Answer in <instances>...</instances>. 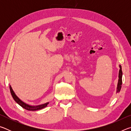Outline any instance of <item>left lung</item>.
<instances>
[{
    "mask_svg": "<svg viewBox=\"0 0 131 131\" xmlns=\"http://www.w3.org/2000/svg\"><path fill=\"white\" fill-rule=\"evenodd\" d=\"M119 68L120 69L119 70V74H118V84H117V91L116 92L118 93L120 91L121 88V85H122V76H123V72H122L121 69V66L119 65Z\"/></svg>",
    "mask_w": 131,
    "mask_h": 131,
    "instance_id": "left-lung-1",
    "label": "left lung"
}]
</instances>
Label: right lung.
Here are the masks:
<instances>
[{
  "instance_id": "1",
  "label": "right lung",
  "mask_w": 131,
  "mask_h": 131,
  "mask_svg": "<svg viewBox=\"0 0 131 131\" xmlns=\"http://www.w3.org/2000/svg\"><path fill=\"white\" fill-rule=\"evenodd\" d=\"M10 90L11 94H12L14 100L19 105H20L22 107L24 108L26 110H30V111H36V110H40V109H42V108L46 107L48 104V102H47L46 103L43 104V105H40L38 106H30L29 105H28V104H26L25 102H24L22 101L21 99H19L16 95H15L14 91L13 90L12 88L10 85Z\"/></svg>"
}]
</instances>
